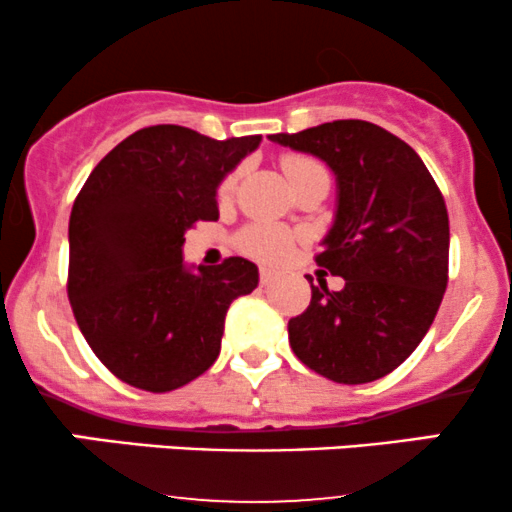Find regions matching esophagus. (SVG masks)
Wrapping results in <instances>:
<instances>
[{"label": "esophagus", "mask_w": 512, "mask_h": 512, "mask_svg": "<svg viewBox=\"0 0 512 512\" xmlns=\"http://www.w3.org/2000/svg\"><path fill=\"white\" fill-rule=\"evenodd\" d=\"M272 279H274L272 269H260V284H262V286L272 284Z\"/></svg>", "instance_id": "obj_1"}]
</instances>
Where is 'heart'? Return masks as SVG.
Listing matches in <instances>:
<instances>
[{"label":"heart","mask_w":512,"mask_h":512,"mask_svg":"<svg viewBox=\"0 0 512 512\" xmlns=\"http://www.w3.org/2000/svg\"><path fill=\"white\" fill-rule=\"evenodd\" d=\"M281 168H284L289 182H293L298 175L308 173V170H313V168H322V166L310 156L289 154V156L281 158ZM236 182H238V170H233V173H228L226 178L221 180L219 197L226 199L228 195H231L233 187H236ZM296 240H298V233L293 231V228L279 226V223L257 221V223H250V226H245L243 231L238 233L236 248L243 252V255H248L257 262L276 264V262H281L289 257V252L293 250V245H296Z\"/></svg>","instance_id":"heart-1"}]
</instances>
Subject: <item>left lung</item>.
Returning <instances> with one entry per match:
<instances>
[{"instance_id": "1", "label": "left lung", "mask_w": 512, "mask_h": 512, "mask_svg": "<svg viewBox=\"0 0 512 512\" xmlns=\"http://www.w3.org/2000/svg\"><path fill=\"white\" fill-rule=\"evenodd\" d=\"M269 139L322 158L339 190L315 262L344 289L308 276L310 305L289 320L293 354L334 383L385 378L426 337L448 286L450 223L436 180L407 142L366 120Z\"/></svg>"}]
</instances>
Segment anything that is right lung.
Masks as SVG:
<instances>
[{
    "label": "right lung",
    "instance_id": "add662e5",
    "mask_svg": "<svg viewBox=\"0 0 512 512\" xmlns=\"http://www.w3.org/2000/svg\"><path fill=\"white\" fill-rule=\"evenodd\" d=\"M260 142L144 127L76 195L67 296L93 354L122 383L178 390L219 356L228 305L255 291L260 274L243 257L190 272L182 243L195 223L219 219L216 187Z\"/></svg>",
    "mask_w": 512,
    "mask_h": 512
}]
</instances>
